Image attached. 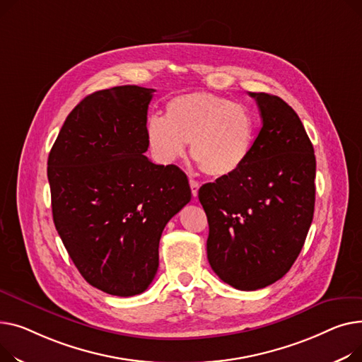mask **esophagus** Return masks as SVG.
Returning a JSON list of instances; mask_svg holds the SVG:
<instances>
[{"mask_svg": "<svg viewBox=\"0 0 362 362\" xmlns=\"http://www.w3.org/2000/svg\"><path fill=\"white\" fill-rule=\"evenodd\" d=\"M189 187H191V194H193V197H197V196H199V188H200L199 181L191 178V180H189Z\"/></svg>", "mask_w": 362, "mask_h": 362, "instance_id": "esophagus-1", "label": "esophagus"}]
</instances>
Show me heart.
Listing matches in <instances>:
<instances>
[{
  "label": "heart",
  "instance_id": "obj_1",
  "mask_svg": "<svg viewBox=\"0 0 362 362\" xmlns=\"http://www.w3.org/2000/svg\"><path fill=\"white\" fill-rule=\"evenodd\" d=\"M146 139L153 159L163 165L181 159L189 143V155L200 171L222 178L240 171L250 159L257 122L241 103L194 92L169 100L165 117H148Z\"/></svg>",
  "mask_w": 362,
  "mask_h": 362
}]
</instances>
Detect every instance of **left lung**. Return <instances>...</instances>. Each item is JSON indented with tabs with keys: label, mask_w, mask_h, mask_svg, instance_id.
I'll return each mask as SVG.
<instances>
[{
	"label": "left lung",
	"mask_w": 362,
	"mask_h": 362,
	"mask_svg": "<svg viewBox=\"0 0 362 362\" xmlns=\"http://www.w3.org/2000/svg\"><path fill=\"white\" fill-rule=\"evenodd\" d=\"M262 129L247 163L199 189L209 222L207 259L241 291L266 288L288 273L314 215L315 156L304 125L279 96L252 93Z\"/></svg>",
	"instance_id": "1"
}]
</instances>
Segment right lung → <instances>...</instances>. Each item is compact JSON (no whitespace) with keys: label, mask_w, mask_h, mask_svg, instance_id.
Instances as JSON below:
<instances>
[{"label":"right lung","mask_w":362,"mask_h":362,"mask_svg":"<svg viewBox=\"0 0 362 362\" xmlns=\"http://www.w3.org/2000/svg\"><path fill=\"white\" fill-rule=\"evenodd\" d=\"M155 89L117 86L84 98L48 158L52 218L86 282L117 296L152 284L165 225L191 200L187 175L147 151Z\"/></svg>","instance_id":"obj_1"}]
</instances>
